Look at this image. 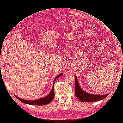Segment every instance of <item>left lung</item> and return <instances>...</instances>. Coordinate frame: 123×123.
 Returning <instances> with one entry per match:
<instances>
[{"label":"left lung","mask_w":123,"mask_h":123,"mask_svg":"<svg viewBox=\"0 0 123 123\" xmlns=\"http://www.w3.org/2000/svg\"><path fill=\"white\" fill-rule=\"evenodd\" d=\"M75 94L79 100L82 102H94V101L102 100L108 95V94L106 95L91 94L85 92L80 87L77 77L75 75Z\"/></svg>","instance_id":"left-lung-1"}]
</instances>
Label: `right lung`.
<instances>
[{
	"label": "right lung",
	"instance_id": "obj_1",
	"mask_svg": "<svg viewBox=\"0 0 123 123\" xmlns=\"http://www.w3.org/2000/svg\"><path fill=\"white\" fill-rule=\"evenodd\" d=\"M62 75H63L62 73L59 74L55 77V78L54 80V82H53V87H52V89L51 90V92L48 95L46 96V97L45 98H42L37 99V100H25V99H21L20 98H18L17 97H16V96H15V97L20 101H22V102H23L25 104H29V105H44L48 104L53 100V99L54 98V95H55L54 88V83L56 81V80L57 79V78L61 76Z\"/></svg>",
	"mask_w": 123,
	"mask_h": 123
}]
</instances>
